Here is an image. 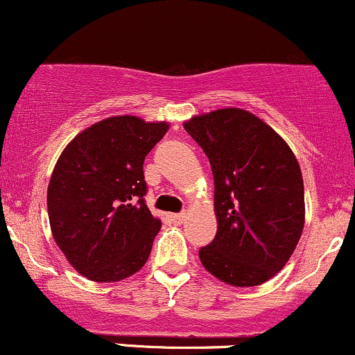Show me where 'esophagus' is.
Returning <instances> with one entry per match:
<instances>
[{
    "instance_id": "esophagus-1",
    "label": "esophagus",
    "mask_w": 355,
    "mask_h": 355,
    "mask_svg": "<svg viewBox=\"0 0 355 355\" xmlns=\"http://www.w3.org/2000/svg\"><path fill=\"white\" fill-rule=\"evenodd\" d=\"M185 212H182V214H171L170 216V219L175 222V224H182V222L185 220Z\"/></svg>"
}]
</instances>
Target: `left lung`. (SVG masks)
I'll list each match as a JSON object with an SVG mask.
<instances>
[{"label": "left lung", "instance_id": "obj_1", "mask_svg": "<svg viewBox=\"0 0 355 355\" xmlns=\"http://www.w3.org/2000/svg\"><path fill=\"white\" fill-rule=\"evenodd\" d=\"M214 173L217 234L198 258L231 286H258L282 271L305 225L298 159L270 124L241 107L184 123Z\"/></svg>", "mask_w": 355, "mask_h": 355}]
</instances>
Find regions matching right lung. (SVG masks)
I'll list each match as a JSON object with an SVG mask.
<instances>
[{"instance_id": "1", "label": "right lung", "mask_w": 355, "mask_h": 355, "mask_svg": "<svg viewBox=\"0 0 355 355\" xmlns=\"http://www.w3.org/2000/svg\"><path fill=\"white\" fill-rule=\"evenodd\" d=\"M168 130L165 121L111 116L58 157L46 190L50 229L70 266L91 282H121L145 266L162 220L143 200V162Z\"/></svg>"}]
</instances>
